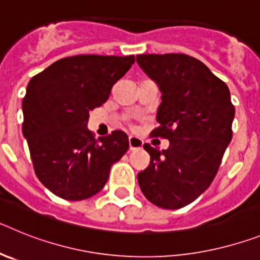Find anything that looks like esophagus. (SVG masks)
Returning a JSON list of instances; mask_svg holds the SVG:
<instances>
[{"mask_svg":"<svg viewBox=\"0 0 260 260\" xmlns=\"http://www.w3.org/2000/svg\"><path fill=\"white\" fill-rule=\"evenodd\" d=\"M128 147H130V151L139 150V148L143 147V141H142L141 138L130 137L128 138Z\"/></svg>","mask_w":260,"mask_h":260,"instance_id":"34e87169","label":"esophagus"}]
</instances>
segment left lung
Returning <instances> with one entry per match:
<instances>
[{"instance_id": "8db88e82", "label": "left lung", "mask_w": 260, "mask_h": 260, "mask_svg": "<svg viewBox=\"0 0 260 260\" xmlns=\"http://www.w3.org/2000/svg\"><path fill=\"white\" fill-rule=\"evenodd\" d=\"M138 65L161 92L151 135L169 141L167 150L144 144L151 162L138 182L151 203L185 207L208 189L232 141L234 107L228 86L194 57L139 54Z\"/></svg>"}]
</instances>
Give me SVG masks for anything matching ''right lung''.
I'll return each instance as SVG.
<instances>
[{"mask_svg": "<svg viewBox=\"0 0 260 260\" xmlns=\"http://www.w3.org/2000/svg\"><path fill=\"white\" fill-rule=\"evenodd\" d=\"M134 56L66 57L29 80L23 99V137L40 182L66 201H83L107 183L110 167L128 150L126 133L96 141L89 112L108 100Z\"/></svg>", "mask_w": 260, "mask_h": 260, "instance_id": "add662e5", "label": "right lung"}]
</instances>
